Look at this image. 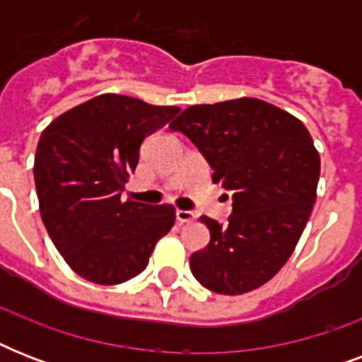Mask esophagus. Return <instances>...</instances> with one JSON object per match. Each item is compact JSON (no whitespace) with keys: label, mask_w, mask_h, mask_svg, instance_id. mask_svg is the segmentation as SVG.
I'll use <instances>...</instances> for the list:
<instances>
[{"label":"esophagus","mask_w":362,"mask_h":362,"mask_svg":"<svg viewBox=\"0 0 362 362\" xmlns=\"http://www.w3.org/2000/svg\"><path fill=\"white\" fill-rule=\"evenodd\" d=\"M195 218H197V216L193 214V212H189V210H176V221H178V223H189V221H193L195 220Z\"/></svg>","instance_id":"1"}]
</instances>
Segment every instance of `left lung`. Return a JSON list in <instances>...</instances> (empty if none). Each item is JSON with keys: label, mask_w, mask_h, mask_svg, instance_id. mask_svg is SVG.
<instances>
[{"label": "left lung", "mask_w": 362, "mask_h": 362, "mask_svg": "<svg viewBox=\"0 0 362 362\" xmlns=\"http://www.w3.org/2000/svg\"><path fill=\"white\" fill-rule=\"evenodd\" d=\"M169 127L182 131L233 192L226 226L201 216L210 242L189 257L201 286L220 295L253 291L291 257L320 180V152L293 115L255 98L187 107Z\"/></svg>", "instance_id": "left-lung-1"}]
</instances>
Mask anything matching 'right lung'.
Masks as SVG:
<instances>
[{
  "instance_id": "right-lung-1",
  "label": "right lung",
  "mask_w": 362,
  "mask_h": 362,
  "mask_svg": "<svg viewBox=\"0 0 362 362\" xmlns=\"http://www.w3.org/2000/svg\"><path fill=\"white\" fill-rule=\"evenodd\" d=\"M178 107L101 93L45 127L33 176L42 223L65 263L84 280L116 286L146 269L161 237L175 226L173 204L122 201L144 136Z\"/></svg>"
}]
</instances>
